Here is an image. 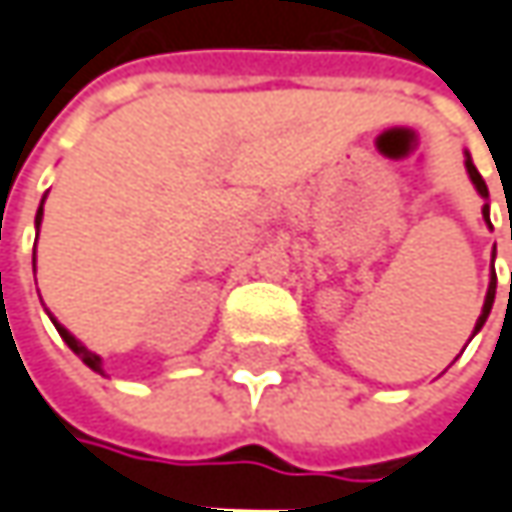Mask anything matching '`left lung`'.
Wrapping results in <instances>:
<instances>
[{
	"label": "left lung",
	"instance_id": "left-lung-1",
	"mask_svg": "<svg viewBox=\"0 0 512 512\" xmlns=\"http://www.w3.org/2000/svg\"><path fill=\"white\" fill-rule=\"evenodd\" d=\"M466 172H469V178H472V184H475V190L484 196V199H489V190H487V181L481 178V172L475 169V163H472V158L466 155ZM484 219L489 222V205H484ZM512 237V234H510ZM492 302H495V269H492V278H489V290H487V299H484V310H481V316H478V322H475V334L484 328V322H487L489 310H492Z\"/></svg>",
	"mask_w": 512,
	"mask_h": 512
}]
</instances>
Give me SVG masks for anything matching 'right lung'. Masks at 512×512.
<instances>
[{
	"mask_svg": "<svg viewBox=\"0 0 512 512\" xmlns=\"http://www.w3.org/2000/svg\"><path fill=\"white\" fill-rule=\"evenodd\" d=\"M40 219H43V202H40V210H37V219H34V225H37V228H40ZM52 322H55V319H52ZM55 328H58V334L64 337V343H67V346H70V349L75 351V354H78V357H81V360H84V363H87V366H90L93 372L105 375V372H102V357H99L96 351L84 349V346H81V343H78V340L72 337L70 331H67V328H64L61 322H55Z\"/></svg>",
	"mask_w": 512,
	"mask_h": 512,
	"instance_id": "add662e5",
	"label": "right lung"
}]
</instances>
